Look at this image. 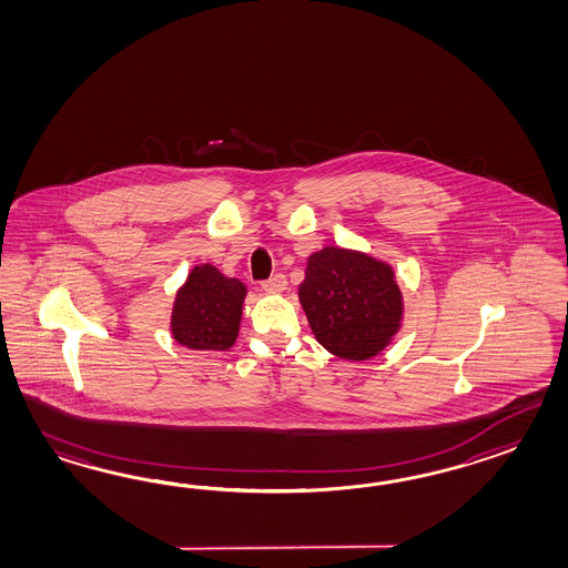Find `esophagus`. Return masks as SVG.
<instances>
[{
    "label": "esophagus",
    "instance_id": "1",
    "mask_svg": "<svg viewBox=\"0 0 568 568\" xmlns=\"http://www.w3.org/2000/svg\"><path fill=\"white\" fill-rule=\"evenodd\" d=\"M286 276L284 274H276V276L270 277V280H265L264 284H262V288L265 292H270V294H280V292L286 291Z\"/></svg>",
    "mask_w": 568,
    "mask_h": 568
}]
</instances>
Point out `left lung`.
<instances>
[{
	"label": "left lung",
	"instance_id": "obj_1",
	"mask_svg": "<svg viewBox=\"0 0 568 568\" xmlns=\"http://www.w3.org/2000/svg\"><path fill=\"white\" fill-rule=\"evenodd\" d=\"M298 298L317 342L333 356L368 359L400 329L403 294L395 272L362 251L313 253Z\"/></svg>",
	"mask_w": 568,
	"mask_h": 568
}]
</instances>
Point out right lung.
I'll return each instance as SVG.
<instances>
[{
	"mask_svg": "<svg viewBox=\"0 0 568 568\" xmlns=\"http://www.w3.org/2000/svg\"><path fill=\"white\" fill-rule=\"evenodd\" d=\"M247 288L212 264L196 265L175 294L173 339L190 349L225 352L239 335Z\"/></svg>",
	"mask_w": 568,
	"mask_h": 568,
	"instance_id": "obj_1",
	"label": "right lung"
}]
</instances>
